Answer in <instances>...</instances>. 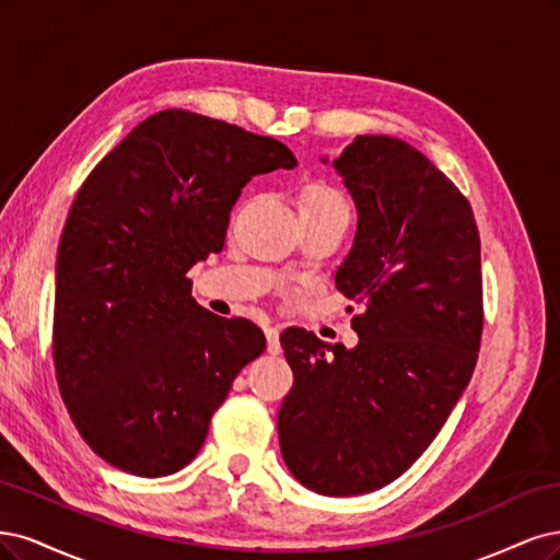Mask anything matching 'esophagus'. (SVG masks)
I'll list each match as a JSON object with an SVG mask.
<instances>
[{
  "label": "esophagus",
  "mask_w": 560,
  "mask_h": 560,
  "mask_svg": "<svg viewBox=\"0 0 560 560\" xmlns=\"http://www.w3.org/2000/svg\"><path fill=\"white\" fill-rule=\"evenodd\" d=\"M265 337H267V351L269 353H281V341H279V328L277 326H265Z\"/></svg>",
  "instance_id": "1"
}]
</instances>
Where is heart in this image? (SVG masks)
Segmentation results:
<instances>
[{
  "instance_id": "heart-1",
  "label": "heart",
  "mask_w": 560,
  "mask_h": 560,
  "mask_svg": "<svg viewBox=\"0 0 560 560\" xmlns=\"http://www.w3.org/2000/svg\"><path fill=\"white\" fill-rule=\"evenodd\" d=\"M298 209H300V215H330V213L349 215L347 197L328 182H312L302 186L298 195Z\"/></svg>"
}]
</instances>
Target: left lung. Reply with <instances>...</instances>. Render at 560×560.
<instances>
[{"label":"left lung","mask_w":560,"mask_h":560,"mask_svg":"<svg viewBox=\"0 0 560 560\" xmlns=\"http://www.w3.org/2000/svg\"><path fill=\"white\" fill-rule=\"evenodd\" d=\"M335 167L358 207L337 291L365 306L360 341L281 332L293 388L279 444L300 483L339 498L398 479L438 438L477 365L483 291L472 207L421 151L360 135Z\"/></svg>","instance_id":"obj_1"}]
</instances>
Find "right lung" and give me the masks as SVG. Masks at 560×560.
I'll return each instance as SVG.
<instances>
[{
    "label": "right lung",
    "instance_id": "obj_1",
    "mask_svg": "<svg viewBox=\"0 0 560 560\" xmlns=\"http://www.w3.org/2000/svg\"><path fill=\"white\" fill-rule=\"evenodd\" d=\"M295 165L272 137L167 109L79 188L58 246L52 363L81 438L118 470L186 467L234 376L265 351L254 320L207 312L186 275L223 248L250 178Z\"/></svg>",
    "mask_w": 560,
    "mask_h": 560
}]
</instances>
